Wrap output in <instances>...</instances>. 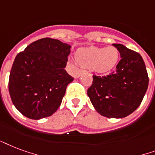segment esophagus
<instances>
[{
	"label": "esophagus",
	"instance_id": "obj_1",
	"mask_svg": "<svg viewBox=\"0 0 155 155\" xmlns=\"http://www.w3.org/2000/svg\"><path fill=\"white\" fill-rule=\"evenodd\" d=\"M84 72V70H82V69H80V70H78V72L76 74H75V78H78V77H80V75H81L82 73Z\"/></svg>",
	"mask_w": 155,
	"mask_h": 155
}]
</instances>
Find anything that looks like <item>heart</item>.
<instances>
[{
    "instance_id": "heart-1",
    "label": "heart",
    "mask_w": 155,
    "mask_h": 155,
    "mask_svg": "<svg viewBox=\"0 0 155 155\" xmlns=\"http://www.w3.org/2000/svg\"><path fill=\"white\" fill-rule=\"evenodd\" d=\"M78 62L86 68H91L99 74H105L113 69L118 61L119 51L115 47L105 48L91 47L77 52Z\"/></svg>"
}]
</instances>
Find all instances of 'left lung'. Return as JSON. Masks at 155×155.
<instances>
[{
	"instance_id": "1",
	"label": "left lung",
	"mask_w": 155,
	"mask_h": 155,
	"mask_svg": "<svg viewBox=\"0 0 155 155\" xmlns=\"http://www.w3.org/2000/svg\"><path fill=\"white\" fill-rule=\"evenodd\" d=\"M113 45L121 57L116 69L104 76L94 74L87 94L100 115L123 118L140 106L148 88L149 78L145 62L138 52L123 44Z\"/></svg>"
}]
</instances>
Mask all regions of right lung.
<instances>
[{"mask_svg": "<svg viewBox=\"0 0 155 155\" xmlns=\"http://www.w3.org/2000/svg\"><path fill=\"white\" fill-rule=\"evenodd\" d=\"M71 46L43 38L29 44L14 59L9 79L13 104L33 120L51 116L59 108L74 78L64 70Z\"/></svg>", "mask_w": 155, "mask_h": 155, "instance_id": "right-lung-1", "label": "right lung"}]
</instances>
